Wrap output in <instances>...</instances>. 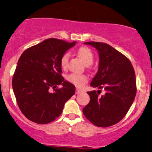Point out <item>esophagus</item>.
<instances>
[{"label":"esophagus","instance_id":"1","mask_svg":"<svg viewBox=\"0 0 152 152\" xmlns=\"http://www.w3.org/2000/svg\"><path fill=\"white\" fill-rule=\"evenodd\" d=\"M81 92V89H79V88H76V94H80Z\"/></svg>","mask_w":152,"mask_h":152}]
</instances>
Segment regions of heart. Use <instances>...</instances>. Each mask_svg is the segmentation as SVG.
I'll list each match as a JSON object with an SVG mask.
<instances>
[{
    "mask_svg": "<svg viewBox=\"0 0 152 152\" xmlns=\"http://www.w3.org/2000/svg\"><path fill=\"white\" fill-rule=\"evenodd\" d=\"M78 55L88 67H89L91 64L94 62V54L93 51L88 47H81L78 50ZM69 58V54L68 53L63 54L62 56L61 57L60 65L63 69L67 68ZM66 78L71 83L77 87H82L88 81V77L84 74H77L72 73L68 75Z\"/></svg>",
    "mask_w": 152,
    "mask_h": 152,
    "instance_id": "1",
    "label": "heart"
}]
</instances>
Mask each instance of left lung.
I'll use <instances>...</instances> for the list:
<instances>
[{"label": "left lung", "instance_id": "8db88e82", "mask_svg": "<svg viewBox=\"0 0 152 152\" xmlns=\"http://www.w3.org/2000/svg\"><path fill=\"white\" fill-rule=\"evenodd\" d=\"M95 47L99 51L98 72L91 86L104 88L88 91L90 102L83 109L87 119L95 126L108 127L116 124L126 116L137 94L134 69L126 56L105 43H84Z\"/></svg>", "mask_w": 152, "mask_h": 152}]
</instances>
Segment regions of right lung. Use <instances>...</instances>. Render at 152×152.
I'll use <instances>...</instances> for the list:
<instances>
[{"instance_id":"right-lung-1","label":"right lung","mask_w":152,"mask_h":152,"mask_svg":"<svg viewBox=\"0 0 152 152\" xmlns=\"http://www.w3.org/2000/svg\"><path fill=\"white\" fill-rule=\"evenodd\" d=\"M75 44L48 38L27 48L19 58L12 86L19 109L30 121L39 124L54 121L75 94V86L62 76L60 65L63 54Z\"/></svg>"}]
</instances>
